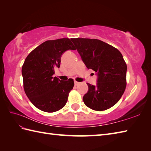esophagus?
I'll use <instances>...</instances> for the list:
<instances>
[{"instance_id":"34e87169","label":"esophagus","mask_w":151,"mask_h":151,"mask_svg":"<svg viewBox=\"0 0 151 151\" xmlns=\"http://www.w3.org/2000/svg\"><path fill=\"white\" fill-rule=\"evenodd\" d=\"M79 83H80V82H77V81H75V86H77L78 84H79Z\"/></svg>"}]
</instances>
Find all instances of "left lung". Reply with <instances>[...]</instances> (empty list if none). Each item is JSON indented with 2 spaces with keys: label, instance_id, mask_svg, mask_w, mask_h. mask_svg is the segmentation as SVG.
Wrapping results in <instances>:
<instances>
[{
  "label": "left lung",
  "instance_id": "left-lung-1",
  "mask_svg": "<svg viewBox=\"0 0 151 151\" xmlns=\"http://www.w3.org/2000/svg\"><path fill=\"white\" fill-rule=\"evenodd\" d=\"M88 69L97 73L95 86L88 83V91L83 97L86 106L103 111L119 101L127 86V66L116 48L97 39L72 38Z\"/></svg>",
  "mask_w": 151,
  "mask_h": 151
}]
</instances>
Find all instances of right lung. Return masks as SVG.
Returning a JSON list of instances; mask_svg holds the SVG:
<instances>
[{
  "label": "right lung",
  "instance_id": "obj_1",
  "mask_svg": "<svg viewBox=\"0 0 151 151\" xmlns=\"http://www.w3.org/2000/svg\"><path fill=\"white\" fill-rule=\"evenodd\" d=\"M76 48L69 38L48 40L28 54L22 67L23 88L30 102L40 110L54 112L65 106L75 85L72 78L62 81L53 77L60 67L61 56Z\"/></svg>",
  "mask_w": 151,
  "mask_h": 151
}]
</instances>
